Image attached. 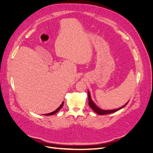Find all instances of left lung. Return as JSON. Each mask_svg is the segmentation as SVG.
Listing matches in <instances>:
<instances>
[{"mask_svg": "<svg viewBox=\"0 0 153 153\" xmlns=\"http://www.w3.org/2000/svg\"><path fill=\"white\" fill-rule=\"evenodd\" d=\"M88 104H89V106L90 107V108L94 111V112H95L96 114H98L101 115H105V114H112V113L115 112H117V111L119 110L120 109L123 108L125 105H126L128 103V102H127L124 105H123V107H120L119 108H117V109L110 110H102V109L100 108L98 106L96 105V104L91 100V96H90V92L88 91Z\"/></svg>", "mask_w": 153, "mask_h": 153, "instance_id": "obj_1", "label": "left lung"}]
</instances>
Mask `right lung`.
Returning <instances> with one entry per match:
<instances>
[{
    "mask_svg": "<svg viewBox=\"0 0 153 153\" xmlns=\"http://www.w3.org/2000/svg\"><path fill=\"white\" fill-rule=\"evenodd\" d=\"M63 104H64V102H63L62 103V104L60 105V107L57 109V110H55V111H53V112H51V113H49V114H45V115H47V116H48V115H53V114H56L58 111H59L60 109H61V108L63 107Z\"/></svg>",
    "mask_w": 153,
    "mask_h": 153,
    "instance_id": "obj_1",
    "label": "right lung"
}]
</instances>
